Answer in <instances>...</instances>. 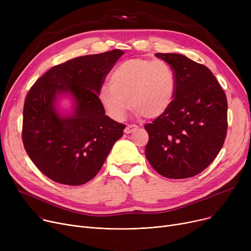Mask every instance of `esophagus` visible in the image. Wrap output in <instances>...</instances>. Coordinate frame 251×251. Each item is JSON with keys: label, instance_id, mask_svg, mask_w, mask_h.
Here are the masks:
<instances>
[{"label": "esophagus", "instance_id": "1", "mask_svg": "<svg viewBox=\"0 0 251 251\" xmlns=\"http://www.w3.org/2000/svg\"><path fill=\"white\" fill-rule=\"evenodd\" d=\"M136 130H137V126H135V125H127L124 131H125L126 134H130V133L134 132V131H136Z\"/></svg>", "mask_w": 251, "mask_h": 251}]
</instances>
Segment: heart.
<instances>
[{
    "label": "heart",
    "instance_id": "obj_1",
    "mask_svg": "<svg viewBox=\"0 0 251 251\" xmlns=\"http://www.w3.org/2000/svg\"><path fill=\"white\" fill-rule=\"evenodd\" d=\"M175 75L164 61L135 58L119 64L111 75V84H102L99 100L116 121H122L129 108L137 117L155 119L173 102Z\"/></svg>",
    "mask_w": 251,
    "mask_h": 251
}]
</instances>
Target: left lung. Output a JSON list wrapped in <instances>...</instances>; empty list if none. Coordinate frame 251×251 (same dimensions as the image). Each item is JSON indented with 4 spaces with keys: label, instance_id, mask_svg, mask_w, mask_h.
<instances>
[{
    "label": "left lung",
    "instance_id": "8db88e82",
    "mask_svg": "<svg viewBox=\"0 0 251 251\" xmlns=\"http://www.w3.org/2000/svg\"><path fill=\"white\" fill-rule=\"evenodd\" d=\"M172 68L176 89L168 111L144 125L146 155L157 173L190 178L208 167L225 142L228 103L225 91L204 65L179 54H155Z\"/></svg>",
    "mask_w": 251,
    "mask_h": 251
}]
</instances>
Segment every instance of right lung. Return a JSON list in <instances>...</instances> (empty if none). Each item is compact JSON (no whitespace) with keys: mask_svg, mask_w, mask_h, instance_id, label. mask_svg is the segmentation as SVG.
<instances>
[{"mask_svg":"<svg viewBox=\"0 0 251 251\" xmlns=\"http://www.w3.org/2000/svg\"><path fill=\"white\" fill-rule=\"evenodd\" d=\"M123 54L113 50L74 58L51 67L29 89L23 108V146L52 181L72 186L88 182L122 137L126 126L104 115L98 94ZM62 92H70L76 100L71 117L61 118L53 109Z\"/></svg>","mask_w":251,"mask_h":251,"instance_id":"add662e5","label":"right lung"}]
</instances>
